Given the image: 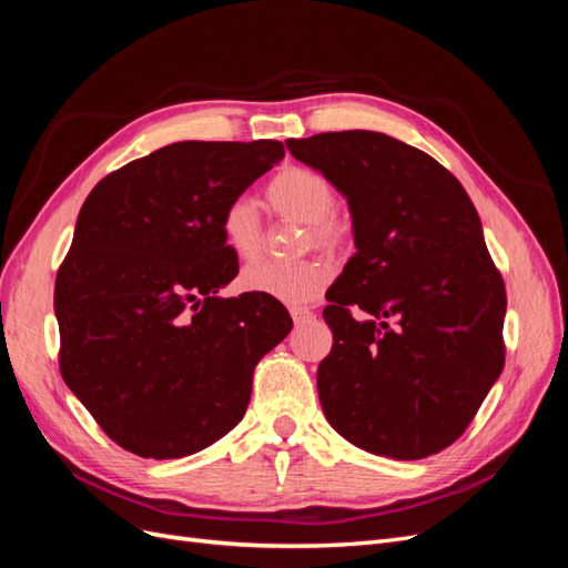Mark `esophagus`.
Wrapping results in <instances>:
<instances>
[{
  "instance_id": "1",
  "label": "esophagus",
  "mask_w": 568,
  "mask_h": 568,
  "mask_svg": "<svg viewBox=\"0 0 568 568\" xmlns=\"http://www.w3.org/2000/svg\"><path fill=\"white\" fill-rule=\"evenodd\" d=\"M291 317H294L296 324H305L307 320H313V313L307 307H291Z\"/></svg>"
}]
</instances>
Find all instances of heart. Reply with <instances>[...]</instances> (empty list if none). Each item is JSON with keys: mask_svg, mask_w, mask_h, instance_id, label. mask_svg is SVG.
Here are the masks:
<instances>
[{"mask_svg": "<svg viewBox=\"0 0 568 568\" xmlns=\"http://www.w3.org/2000/svg\"><path fill=\"white\" fill-rule=\"evenodd\" d=\"M267 201L282 217L307 225L311 242L324 248L346 244L348 225L332 213L334 186L317 170L303 165H286L267 184ZM220 230L225 244L242 261H251L261 251V220L255 205L239 196L222 211ZM332 280V267L324 261H301L294 265L255 263L248 265L239 284L244 291L267 296L284 305L315 303Z\"/></svg>", "mask_w": 568, "mask_h": 568, "instance_id": "heart-1", "label": "heart"}]
</instances>
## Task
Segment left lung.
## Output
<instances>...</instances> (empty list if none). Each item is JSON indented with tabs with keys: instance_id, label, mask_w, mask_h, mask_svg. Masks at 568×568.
Wrapping results in <instances>:
<instances>
[{
	"instance_id": "obj_1",
	"label": "left lung",
	"mask_w": 568,
	"mask_h": 568,
	"mask_svg": "<svg viewBox=\"0 0 568 568\" xmlns=\"http://www.w3.org/2000/svg\"><path fill=\"white\" fill-rule=\"evenodd\" d=\"M348 201L355 255L326 291L324 417L348 443L422 459L455 443L505 367L507 296L471 199L384 132L286 140Z\"/></svg>"
}]
</instances>
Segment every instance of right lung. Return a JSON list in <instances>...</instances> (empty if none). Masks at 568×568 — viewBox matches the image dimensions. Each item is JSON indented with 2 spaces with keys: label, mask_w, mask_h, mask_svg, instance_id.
I'll list each match as a JSON object with an SVG mask.
<instances>
[{
  "label": "right lung",
  "mask_w": 568,
  "mask_h": 568,
  "mask_svg": "<svg viewBox=\"0 0 568 568\" xmlns=\"http://www.w3.org/2000/svg\"><path fill=\"white\" fill-rule=\"evenodd\" d=\"M282 159L274 140L178 142L82 203L54 288L59 363L120 448L186 457L246 415L255 365L294 322L267 296H220L239 272L220 217Z\"/></svg>",
  "instance_id": "right-lung-1"
}]
</instances>
